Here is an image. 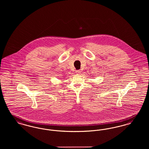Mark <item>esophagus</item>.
Segmentation results:
<instances>
[{
  "instance_id": "obj_1",
  "label": "esophagus",
  "mask_w": 149,
  "mask_h": 149,
  "mask_svg": "<svg viewBox=\"0 0 149 149\" xmlns=\"http://www.w3.org/2000/svg\"><path fill=\"white\" fill-rule=\"evenodd\" d=\"M81 70H77V71H76V73H78V74L81 73Z\"/></svg>"
}]
</instances>
